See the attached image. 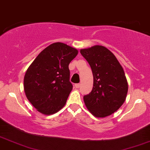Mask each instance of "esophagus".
<instances>
[{
    "label": "esophagus",
    "instance_id": "1",
    "mask_svg": "<svg viewBox=\"0 0 150 150\" xmlns=\"http://www.w3.org/2000/svg\"><path fill=\"white\" fill-rule=\"evenodd\" d=\"M80 86V83H77V84H75V88H79Z\"/></svg>",
    "mask_w": 150,
    "mask_h": 150
}]
</instances>
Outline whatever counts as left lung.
<instances>
[{
    "label": "left lung",
    "instance_id": "left-lung-1",
    "mask_svg": "<svg viewBox=\"0 0 150 150\" xmlns=\"http://www.w3.org/2000/svg\"><path fill=\"white\" fill-rule=\"evenodd\" d=\"M93 74L91 93L83 97L86 108L96 117L116 112L125 101L128 84L124 70L111 51L102 45L81 49Z\"/></svg>",
    "mask_w": 150,
    "mask_h": 150
}]
</instances>
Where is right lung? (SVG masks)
I'll return each instance as SVG.
<instances>
[{
  "label": "right lung",
  "instance_id": "add662e5",
  "mask_svg": "<svg viewBox=\"0 0 150 150\" xmlns=\"http://www.w3.org/2000/svg\"><path fill=\"white\" fill-rule=\"evenodd\" d=\"M78 50L62 42H54L40 52L24 76L26 98L40 113H56L66 103L72 90L70 62Z\"/></svg>",
  "mask_w": 150,
  "mask_h": 150
}]
</instances>
